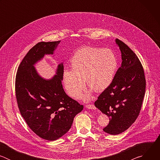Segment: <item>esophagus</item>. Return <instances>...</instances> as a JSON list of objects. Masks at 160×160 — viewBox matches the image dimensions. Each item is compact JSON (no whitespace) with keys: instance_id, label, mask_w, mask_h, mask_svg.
Instances as JSON below:
<instances>
[{"instance_id":"esophagus-1","label":"esophagus","mask_w":160,"mask_h":160,"mask_svg":"<svg viewBox=\"0 0 160 160\" xmlns=\"http://www.w3.org/2000/svg\"><path fill=\"white\" fill-rule=\"evenodd\" d=\"M85 107H86L87 108H88V109H96V106H95L94 104H86V105H85Z\"/></svg>"}]
</instances>
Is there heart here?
Listing matches in <instances>:
<instances>
[{
  "label": "heart",
  "mask_w": 160,
  "mask_h": 160,
  "mask_svg": "<svg viewBox=\"0 0 160 160\" xmlns=\"http://www.w3.org/2000/svg\"><path fill=\"white\" fill-rule=\"evenodd\" d=\"M72 70H64L62 80L68 94L73 99L80 97L87 85L96 92H102L111 83L118 62L109 49L85 46L77 50L70 62ZM84 99L88 100L89 96Z\"/></svg>",
  "instance_id": "1"
}]
</instances>
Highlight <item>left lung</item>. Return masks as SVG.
<instances>
[{
    "instance_id": "8db88e82",
    "label": "left lung",
    "mask_w": 160,
    "mask_h": 160,
    "mask_svg": "<svg viewBox=\"0 0 160 160\" xmlns=\"http://www.w3.org/2000/svg\"><path fill=\"white\" fill-rule=\"evenodd\" d=\"M122 62L114 78L98 96L94 104L109 118L103 130L111 135L127 130L138 117L146 91L143 66L138 57L127 44L117 38Z\"/></svg>"
}]
</instances>
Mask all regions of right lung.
Segmentation results:
<instances>
[{
	"instance_id": "add662e5",
	"label": "right lung",
	"mask_w": 160,
	"mask_h": 160,
	"mask_svg": "<svg viewBox=\"0 0 160 160\" xmlns=\"http://www.w3.org/2000/svg\"><path fill=\"white\" fill-rule=\"evenodd\" d=\"M59 41L41 42L28 51L18 66L15 93L18 108L30 128L40 138L55 141L72 125L74 117L83 109L64 92L62 64L56 75L46 80L37 73L33 64L45 54H52Z\"/></svg>"
}]
</instances>
